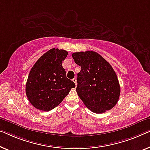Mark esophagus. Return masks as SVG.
Wrapping results in <instances>:
<instances>
[{"label":"esophagus","instance_id":"1","mask_svg":"<svg viewBox=\"0 0 150 150\" xmlns=\"http://www.w3.org/2000/svg\"><path fill=\"white\" fill-rule=\"evenodd\" d=\"M72 81L75 83V86H77V79H76L75 78H73V79H72Z\"/></svg>","mask_w":150,"mask_h":150}]
</instances>
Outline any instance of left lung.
<instances>
[{
  "label": "left lung",
  "mask_w": 150,
  "mask_h": 150,
  "mask_svg": "<svg viewBox=\"0 0 150 150\" xmlns=\"http://www.w3.org/2000/svg\"><path fill=\"white\" fill-rule=\"evenodd\" d=\"M72 57L81 67L76 90L84 104L97 114L112 108L119 99L120 88L110 63L94 51L75 52Z\"/></svg>",
  "instance_id": "obj_1"
}]
</instances>
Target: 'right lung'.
I'll use <instances>...</instances> for the list:
<instances>
[{
  "mask_svg": "<svg viewBox=\"0 0 150 150\" xmlns=\"http://www.w3.org/2000/svg\"><path fill=\"white\" fill-rule=\"evenodd\" d=\"M68 52L52 48L44 53L31 69L25 86V93L33 107L50 111L69 94L75 83L67 78L62 61Z\"/></svg>",
  "mask_w": 150,
  "mask_h": 150,
  "instance_id": "1",
  "label": "right lung"
}]
</instances>
